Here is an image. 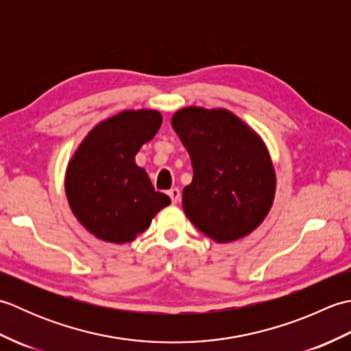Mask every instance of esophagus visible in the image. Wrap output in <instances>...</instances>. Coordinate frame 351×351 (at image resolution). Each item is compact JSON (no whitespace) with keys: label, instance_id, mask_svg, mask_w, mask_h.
<instances>
[{"label":"esophagus","instance_id":"1","mask_svg":"<svg viewBox=\"0 0 351 351\" xmlns=\"http://www.w3.org/2000/svg\"><path fill=\"white\" fill-rule=\"evenodd\" d=\"M167 195H169V197L171 199V204H178V202H180V199H181V191H180V189H170V190L167 191Z\"/></svg>","mask_w":351,"mask_h":351}]
</instances>
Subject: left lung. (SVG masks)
<instances>
[{"label": "left lung", "instance_id": "8db88e82", "mask_svg": "<svg viewBox=\"0 0 351 351\" xmlns=\"http://www.w3.org/2000/svg\"><path fill=\"white\" fill-rule=\"evenodd\" d=\"M171 125L193 164V181L182 191L189 220L221 244L253 232L276 195L263 137L226 108L185 107L171 116Z\"/></svg>", "mask_w": 351, "mask_h": 351}]
</instances>
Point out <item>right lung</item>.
<instances>
[{
  "mask_svg": "<svg viewBox=\"0 0 351 351\" xmlns=\"http://www.w3.org/2000/svg\"><path fill=\"white\" fill-rule=\"evenodd\" d=\"M161 122L158 110H123L95 125L69 160L66 197L77 220L99 240L134 241L170 205V197L155 191L136 162Z\"/></svg>",
  "mask_w": 351,
  "mask_h": 351,
  "instance_id": "1",
  "label": "right lung"
}]
</instances>
